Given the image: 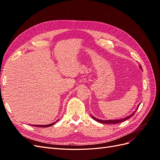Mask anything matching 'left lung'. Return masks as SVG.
I'll return each mask as SVG.
<instances>
[{"mask_svg":"<svg viewBox=\"0 0 160 160\" xmlns=\"http://www.w3.org/2000/svg\"><path fill=\"white\" fill-rule=\"evenodd\" d=\"M139 68L142 70V67H141V66H139ZM142 71H143V70H142ZM140 103H139V104H138V105L137 106V108H136V109H135V110L133 111V112L132 114H130L129 115H128L127 117H125V118H122V119H109V120H102V119H99L93 117V115H91V118H93L94 120L97 121V122H100V123H105V124H115V123H121V122H125V121H126L127 119H129L130 118H132V116H133V115L135 113V112H136V111L138 110V108H139V106Z\"/></svg>","mask_w":160,"mask_h":160,"instance_id":"left-lung-1","label":"left lung"}]
</instances>
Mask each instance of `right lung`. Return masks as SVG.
<instances>
[{
    "label": "right lung",
    "mask_w": 160,
    "mask_h": 160,
    "mask_svg": "<svg viewBox=\"0 0 160 160\" xmlns=\"http://www.w3.org/2000/svg\"><path fill=\"white\" fill-rule=\"evenodd\" d=\"M58 120H59V119H58ZM58 120L56 121V122H54V123H52L51 124H48V125H32V126H35V127H40V128H48V127L52 126V125H54L55 123H56L58 122Z\"/></svg>",
    "instance_id": "obj_1"
}]
</instances>
